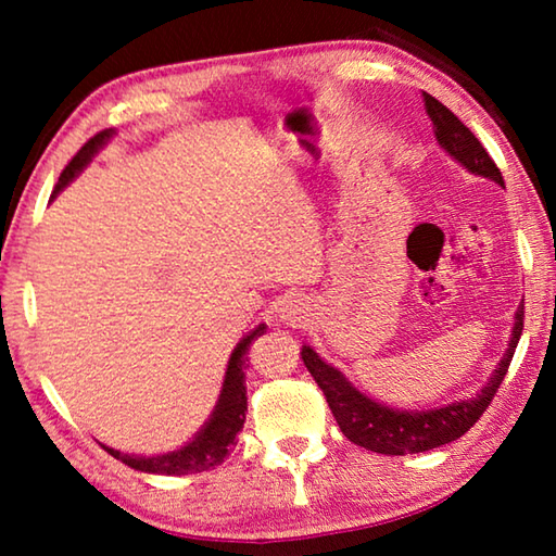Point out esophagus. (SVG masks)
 I'll return each instance as SVG.
<instances>
[{
	"mask_svg": "<svg viewBox=\"0 0 556 556\" xmlns=\"http://www.w3.org/2000/svg\"><path fill=\"white\" fill-rule=\"evenodd\" d=\"M306 316H308V312H306V304L301 299H289V301H285V306L279 308V318L281 321H285L287 326H301V324H306Z\"/></svg>",
	"mask_w": 556,
	"mask_h": 556,
	"instance_id": "obj_1",
	"label": "esophagus"
}]
</instances>
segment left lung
<instances>
[{
  "instance_id": "8db88e82",
  "label": "left lung",
  "mask_w": 556,
  "mask_h": 556,
  "mask_svg": "<svg viewBox=\"0 0 556 556\" xmlns=\"http://www.w3.org/2000/svg\"><path fill=\"white\" fill-rule=\"evenodd\" d=\"M425 110L434 125V137L441 149L456 159L460 166H466L470 174L491 178V181L503 186V174L495 166L491 154L485 152L483 144L478 142L473 131H470L464 122H460L454 112L446 105H441L437 98L425 92ZM522 318H525V301L517 306L515 326L510 343L503 361L497 363L491 380L483 384V390L470 400L451 402L446 407L434 409H392L384 404L370 400L351 382L345 380L341 370L318 357L312 345L301 348V361H304L306 370L312 372L318 388L324 390L328 407H331L333 417L341 427L343 434L353 441V444L375 451V454L388 456H404V454H421V451H431L437 446L451 444L458 437L481 419V414L493 402L497 388L505 380V372L510 368V361L515 355V348L520 343L522 336Z\"/></svg>"
}]
</instances>
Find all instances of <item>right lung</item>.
<instances>
[{"mask_svg":"<svg viewBox=\"0 0 556 556\" xmlns=\"http://www.w3.org/2000/svg\"><path fill=\"white\" fill-rule=\"evenodd\" d=\"M115 135L112 129H102L96 137H90L86 144L80 147V152L75 154L68 166L63 168L59 176V184L53 188V195L63 191L75 176H78L83 168L90 164V159L96 156L102 147L108 144V139ZM265 324H260L255 331L248 333L242 341L235 345L230 353L228 370H225L223 390L218 404L211 414V419L201 427L199 434H195L186 446L168 451V454L159 456H135V454H122L117 448H110L102 444L110 456H115L122 464L144 470V473H159V476H188V473H203V470H213L220 466L225 458L230 456L232 446L238 444V437L244 425V412H248V388H244V368H248V351L255 338L265 333Z\"/></svg>","mask_w":556,"mask_h":556,"instance_id":"add662e5","label":"right lung"}]
</instances>
